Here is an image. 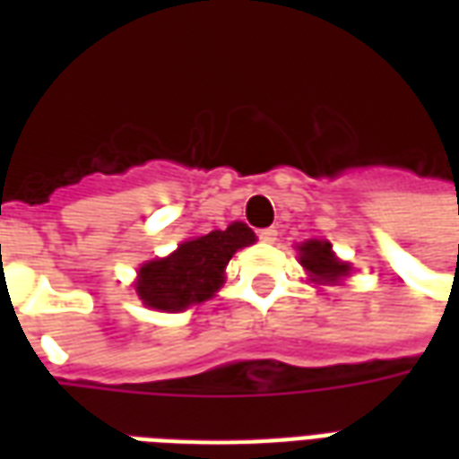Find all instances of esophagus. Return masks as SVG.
<instances>
[{
	"instance_id": "obj_1",
	"label": "esophagus",
	"mask_w": 459,
	"mask_h": 459,
	"mask_svg": "<svg viewBox=\"0 0 459 459\" xmlns=\"http://www.w3.org/2000/svg\"><path fill=\"white\" fill-rule=\"evenodd\" d=\"M258 238L265 240V243H275V240H278V230H275V229L258 230Z\"/></svg>"
}]
</instances>
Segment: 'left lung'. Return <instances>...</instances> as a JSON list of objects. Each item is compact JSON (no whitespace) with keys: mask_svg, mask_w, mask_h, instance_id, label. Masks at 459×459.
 Returning a JSON list of instances; mask_svg holds the SVG:
<instances>
[{"mask_svg":"<svg viewBox=\"0 0 459 459\" xmlns=\"http://www.w3.org/2000/svg\"><path fill=\"white\" fill-rule=\"evenodd\" d=\"M299 260L315 275V280H325V282H334V280L349 273V265L334 258L332 246L325 243V240H307V243H302L299 246Z\"/></svg>","mask_w":459,"mask_h":459,"instance_id":"left-lung-1","label":"left lung"}]
</instances>
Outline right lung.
Segmentation results:
<instances>
[{"label": "right lung", "mask_w": 459, "mask_h": 459, "mask_svg": "<svg viewBox=\"0 0 459 459\" xmlns=\"http://www.w3.org/2000/svg\"><path fill=\"white\" fill-rule=\"evenodd\" d=\"M255 240L246 223L184 240L169 258L152 260L140 268L137 295L154 309L179 312L209 299L223 282V270L238 248Z\"/></svg>", "instance_id": "right-lung-1"}]
</instances>
